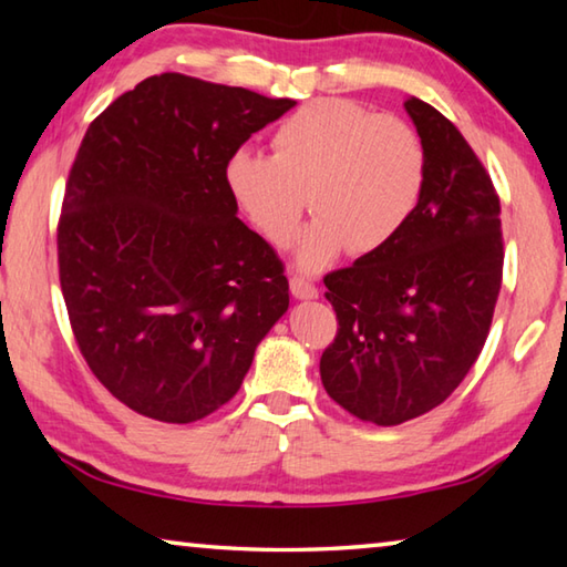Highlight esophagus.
<instances>
[{"label": "esophagus", "mask_w": 567, "mask_h": 567, "mask_svg": "<svg viewBox=\"0 0 567 567\" xmlns=\"http://www.w3.org/2000/svg\"><path fill=\"white\" fill-rule=\"evenodd\" d=\"M290 290L297 297V300H315L318 297V287H315L310 280H305V277H290Z\"/></svg>", "instance_id": "esophagus-1"}]
</instances>
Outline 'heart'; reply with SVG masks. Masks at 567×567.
Instances as JSON below:
<instances>
[{
  "instance_id": "obj_1",
  "label": "heart",
  "mask_w": 567,
  "mask_h": 567,
  "mask_svg": "<svg viewBox=\"0 0 567 567\" xmlns=\"http://www.w3.org/2000/svg\"><path fill=\"white\" fill-rule=\"evenodd\" d=\"M239 213L267 243L287 245L310 197L295 265L318 272L350 247L372 255L408 225L425 187V147L405 120L350 100H315L272 134V157L239 147L225 162Z\"/></svg>"
}]
</instances>
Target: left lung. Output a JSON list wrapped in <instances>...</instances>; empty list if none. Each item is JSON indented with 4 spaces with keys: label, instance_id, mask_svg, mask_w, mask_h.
Here are the masks:
<instances>
[{
    "label": "left lung",
    "instance_id": "left-lung-1",
    "mask_svg": "<svg viewBox=\"0 0 567 567\" xmlns=\"http://www.w3.org/2000/svg\"><path fill=\"white\" fill-rule=\"evenodd\" d=\"M425 187L400 235L324 277L338 334L320 360L328 395L390 427L445 402L491 332L503 282L501 199L463 134L417 97Z\"/></svg>",
    "mask_w": 567,
    "mask_h": 567
}]
</instances>
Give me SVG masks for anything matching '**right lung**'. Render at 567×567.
I'll use <instances>...</instances> for the list:
<instances>
[{
    "mask_svg": "<svg viewBox=\"0 0 567 567\" xmlns=\"http://www.w3.org/2000/svg\"><path fill=\"white\" fill-rule=\"evenodd\" d=\"M292 107L165 72L84 134L56 227L62 295L94 378L140 415L185 425L223 408L290 307L225 162Z\"/></svg>",
    "mask_w": 567,
    "mask_h": 567,
    "instance_id": "obj_1",
    "label": "right lung"
}]
</instances>
